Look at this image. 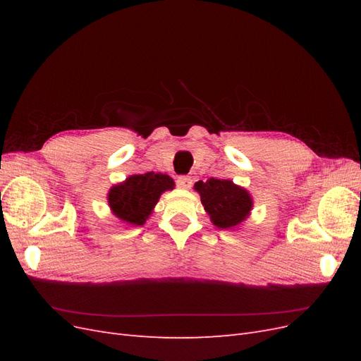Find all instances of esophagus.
I'll return each instance as SVG.
<instances>
[{
  "mask_svg": "<svg viewBox=\"0 0 361 361\" xmlns=\"http://www.w3.org/2000/svg\"><path fill=\"white\" fill-rule=\"evenodd\" d=\"M176 182H178V187L182 190H188L192 185V179L190 176H179Z\"/></svg>",
  "mask_w": 361,
  "mask_h": 361,
  "instance_id": "obj_1",
  "label": "esophagus"
}]
</instances>
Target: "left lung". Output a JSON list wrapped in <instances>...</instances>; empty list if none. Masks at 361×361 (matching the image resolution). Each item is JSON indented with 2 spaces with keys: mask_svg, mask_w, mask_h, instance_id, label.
Segmentation results:
<instances>
[{
  "mask_svg": "<svg viewBox=\"0 0 361 361\" xmlns=\"http://www.w3.org/2000/svg\"><path fill=\"white\" fill-rule=\"evenodd\" d=\"M194 190L200 194L206 214L218 228L235 231L241 227L253 209V197L231 179H207L194 183Z\"/></svg>",
  "mask_w": 361,
  "mask_h": 361,
  "instance_id": "1",
  "label": "left lung"
}]
</instances>
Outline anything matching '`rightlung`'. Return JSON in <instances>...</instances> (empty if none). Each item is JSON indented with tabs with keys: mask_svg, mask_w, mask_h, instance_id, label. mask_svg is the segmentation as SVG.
<instances>
[{
	"mask_svg": "<svg viewBox=\"0 0 361 361\" xmlns=\"http://www.w3.org/2000/svg\"><path fill=\"white\" fill-rule=\"evenodd\" d=\"M174 188V180L164 173L130 174L106 194L108 206L125 226H143L154 214L162 192Z\"/></svg>",
	"mask_w": 361,
	"mask_h": 361,
	"instance_id": "obj_1",
	"label": "right lung"
}]
</instances>
